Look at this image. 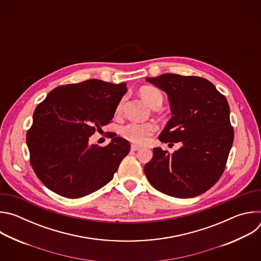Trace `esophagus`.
I'll list each match as a JSON object with an SVG mask.
<instances>
[{"label": "esophagus", "mask_w": 261, "mask_h": 261, "mask_svg": "<svg viewBox=\"0 0 261 261\" xmlns=\"http://www.w3.org/2000/svg\"><path fill=\"white\" fill-rule=\"evenodd\" d=\"M140 147H141V146H139V145H136V144H132V145H131V150H132V151H138Z\"/></svg>", "instance_id": "obj_1"}]
</instances>
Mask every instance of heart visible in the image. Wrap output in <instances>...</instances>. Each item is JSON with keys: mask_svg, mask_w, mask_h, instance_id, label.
<instances>
[{"mask_svg": "<svg viewBox=\"0 0 261 261\" xmlns=\"http://www.w3.org/2000/svg\"><path fill=\"white\" fill-rule=\"evenodd\" d=\"M140 97L144 100L145 103H147L151 107H154L157 104H161L163 101V95L162 93L154 88V87H143L139 91ZM122 103L118 106V111L121 110ZM157 126L153 123H135L131 122L121 127L120 134L127 140L142 144L148 141L151 136L156 132Z\"/></svg>", "mask_w": 261, "mask_h": 261, "instance_id": "1", "label": "heart"}]
</instances>
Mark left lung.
Here are the masks:
<instances>
[{
    "label": "left lung",
    "instance_id": "obj_1",
    "mask_svg": "<svg viewBox=\"0 0 261 261\" xmlns=\"http://www.w3.org/2000/svg\"><path fill=\"white\" fill-rule=\"evenodd\" d=\"M146 82L164 91L172 117L159 135L162 142H181L169 154L155 147L144 173L154 188L177 197L198 196L225 169L234 131L224 95L205 79L166 73Z\"/></svg>",
    "mask_w": 261,
    "mask_h": 261
}]
</instances>
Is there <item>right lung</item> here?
<instances>
[{
	"instance_id": "1",
	"label": "right lung",
	"mask_w": 261,
	"mask_h": 261,
	"mask_svg": "<svg viewBox=\"0 0 261 261\" xmlns=\"http://www.w3.org/2000/svg\"><path fill=\"white\" fill-rule=\"evenodd\" d=\"M126 84L99 80L60 86L37 105L27 133L30 163L53 192L81 198L109 182L130 152L128 140L111 134L105 146L89 138L110 123Z\"/></svg>"
}]
</instances>
